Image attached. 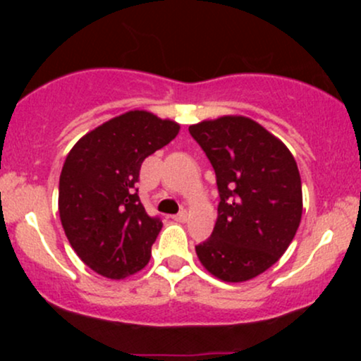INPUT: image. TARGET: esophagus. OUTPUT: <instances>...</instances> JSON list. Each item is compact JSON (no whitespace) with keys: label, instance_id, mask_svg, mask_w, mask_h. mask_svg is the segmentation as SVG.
<instances>
[{"label":"esophagus","instance_id":"esophagus-1","mask_svg":"<svg viewBox=\"0 0 361 361\" xmlns=\"http://www.w3.org/2000/svg\"><path fill=\"white\" fill-rule=\"evenodd\" d=\"M173 219H175L176 222H186V219H188V214H186V210H181V212L176 214Z\"/></svg>","mask_w":361,"mask_h":361}]
</instances>
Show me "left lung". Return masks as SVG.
Returning a JSON list of instances; mask_svg holds the SVG:
<instances>
[{"label": "left lung", "mask_w": 361, "mask_h": 361, "mask_svg": "<svg viewBox=\"0 0 361 361\" xmlns=\"http://www.w3.org/2000/svg\"><path fill=\"white\" fill-rule=\"evenodd\" d=\"M217 178V222L195 246L219 280L255 279L280 259L302 219V181L292 152L279 137L243 115L188 127Z\"/></svg>", "instance_id": "1"}]
</instances>
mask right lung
Returning <instances> with one entry per match:
<instances>
[{
  "instance_id": "1",
  "label": "right lung",
  "mask_w": 361,
  "mask_h": 361,
  "mask_svg": "<svg viewBox=\"0 0 361 361\" xmlns=\"http://www.w3.org/2000/svg\"><path fill=\"white\" fill-rule=\"evenodd\" d=\"M180 132L173 120L130 110L102 123L74 144L59 178V215L76 255L111 280L142 270L159 234L135 183L140 164Z\"/></svg>"
}]
</instances>
